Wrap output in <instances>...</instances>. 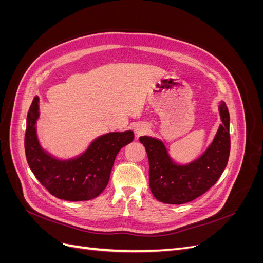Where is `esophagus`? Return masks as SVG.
<instances>
[{"label": "esophagus", "mask_w": 263, "mask_h": 263, "mask_svg": "<svg viewBox=\"0 0 263 263\" xmlns=\"http://www.w3.org/2000/svg\"><path fill=\"white\" fill-rule=\"evenodd\" d=\"M134 130L137 136H140V135L145 134L148 130V126L146 124H136L134 127Z\"/></svg>", "instance_id": "1"}]
</instances>
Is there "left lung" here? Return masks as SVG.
<instances>
[{
  "instance_id": "obj_1",
  "label": "left lung",
  "mask_w": 263,
  "mask_h": 263,
  "mask_svg": "<svg viewBox=\"0 0 263 263\" xmlns=\"http://www.w3.org/2000/svg\"><path fill=\"white\" fill-rule=\"evenodd\" d=\"M221 124L204 153L190 163L180 164L169 155L163 141L141 136L149 160V186L158 201L184 204L212 187L225 170L230 151L229 112L225 102L218 105Z\"/></svg>"
}]
</instances>
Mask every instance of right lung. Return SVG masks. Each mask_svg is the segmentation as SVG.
I'll list each match as a JSON object with an SVG mask.
<instances>
[{
  "instance_id": "add662e5",
  "label": "right lung",
  "mask_w": 263,
  "mask_h": 263,
  "mask_svg": "<svg viewBox=\"0 0 263 263\" xmlns=\"http://www.w3.org/2000/svg\"><path fill=\"white\" fill-rule=\"evenodd\" d=\"M39 98L35 97L27 114L25 154L37 180L57 198L89 201L108 184L115 158L134 140V133L112 132L95 138L84 153L70 159H58L46 151L37 137Z\"/></svg>"
}]
</instances>
